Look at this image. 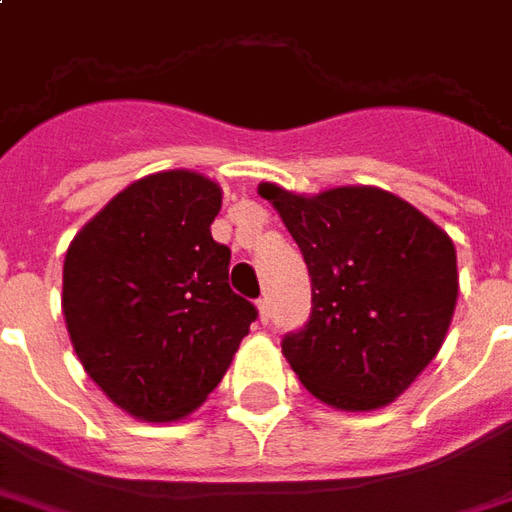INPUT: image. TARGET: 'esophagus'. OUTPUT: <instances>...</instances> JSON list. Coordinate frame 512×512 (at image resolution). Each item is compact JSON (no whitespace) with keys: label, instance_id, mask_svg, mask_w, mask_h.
<instances>
[{"label":"esophagus","instance_id":"1","mask_svg":"<svg viewBox=\"0 0 512 512\" xmlns=\"http://www.w3.org/2000/svg\"><path fill=\"white\" fill-rule=\"evenodd\" d=\"M257 314H260V323H268V317H271V312H268V298L257 301Z\"/></svg>","mask_w":512,"mask_h":512}]
</instances>
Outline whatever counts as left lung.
<instances>
[{"instance_id": "obj_1", "label": "left lung", "mask_w": 512, "mask_h": 512, "mask_svg": "<svg viewBox=\"0 0 512 512\" xmlns=\"http://www.w3.org/2000/svg\"><path fill=\"white\" fill-rule=\"evenodd\" d=\"M312 276V314L282 352L304 388L369 412L410 388L439 352L458 298L456 246L380 187L295 195L260 184Z\"/></svg>"}]
</instances>
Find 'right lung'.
<instances>
[{"label":"right lung","instance_id":"right-lung-1","mask_svg":"<svg viewBox=\"0 0 512 512\" xmlns=\"http://www.w3.org/2000/svg\"><path fill=\"white\" fill-rule=\"evenodd\" d=\"M217 181L162 170L89 219L64 257L62 312L78 361L132 418L170 423L225 377L257 309L227 285L211 238Z\"/></svg>","mask_w":512,"mask_h":512}]
</instances>
